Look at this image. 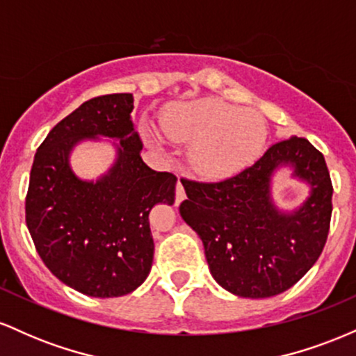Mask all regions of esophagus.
<instances>
[{
	"label": "esophagus",
	"instance_id": "obj_1",
	"mask_svg": "<svg viewBox=\"0 0 356 356\" xmlns=\"http://www.w3.org/2000/svg\"><path fill=\"white\" fill-rule=\"evenodd\" d=\"M186 199V191H184V177H179L177 187H175V204H181Z\"/></svg>",
	"mask_w": 356,
	"mask_h": 356
}]
</instances>
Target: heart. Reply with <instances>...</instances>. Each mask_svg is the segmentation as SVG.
<instances>
[{
	"instance_id": "1",
	"label": "heart",
	"mask_w": 356,
	"mask_h": 356,
	"mask_svg": "<svg viewBox=\"0 0 356 356\" xmlns=\"http://www.w3.org/2000/svg\"><path fill=\"white\" fill-rule=\"evenodd\" d=\"M162 132L177 144L191 145L189 161L206 177H229L246 169L263 152L268 140L264 117L216 97L170 104L161 113ZM149 145L162 149L155 129L144 127Z\"/></svg>"
}]
</instances>
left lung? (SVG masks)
Returning a JSON list of instances; mask_svg holds the SVG:
<instances>
[{
	"mask_svg": "<svg viewBox=\"0 0 356 356\" xmlns=\"http://www.w3.org/2000/svg\"><path fill=\"white\" fill-rule=\"evenodd\" d=\"M310 186L300 210L281 213L270 201L277 166ZM182 219L202 239L211 275L243 298H269L296 284L316 263L330 231L333 186L325 157L303 137L271 145L259 161L220 182L184 179Z\"/></svg>",
	"mask_w": 356,
	"mask_h": 356,
	"instance_id": "1",
	"label": "left lung"
}]
</instances>
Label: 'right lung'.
<instances>
[{"label":"right lung","mask_w":356,"mask_h":356,"mask_svg":"<svg viewBox=\"0 0 356 356\" xmlns=\"http://www.w3.org/2000/svg\"><path fill=\"white\" fill-rule=\"evenodd\" d=\"M132 110V93L85 102L53 127L31 167L24 212L36 251L61 283L87 296H124L144 283L154 259L150 209L175 199L177 177L142 161ZM99 135L119 138L118 161L97 183L81 181L67 157Z\"/></svg>","instance_id":"1"}]
</instances>
